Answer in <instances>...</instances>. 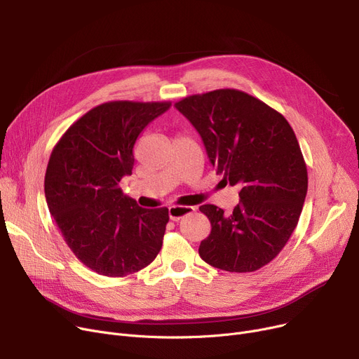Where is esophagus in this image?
<instances>
[{
    "label": "esophagus",
    "instance_id": "obj_1",
    "mask_svg": "<svg viewBox=\"0 0 359 359\" xmlns=\"http://www.w3.org/2000/svg\"><path fill=\"white\" fill-rule=\"evenodd\" d=\"M195 211L194 206H182V205H175L168 208V215L172 221H179L184 215H189Z\"/></svg>",
    "mask_w": 359,
    "mask_h": 359
}]
</instances>
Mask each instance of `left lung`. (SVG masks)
<instances>
[{
	"instance_id": "left-lung-1",
	"label": "left lung",
	"mask_w": 359,
	"mask_h": 359,
	"mask_svg": "<svg viewBox=\"0 0 359 359\" xmlns=\"http://www.w3.org/2000/svg\"><path fill=\"white\" fill-rule=\"evenodd\" d=\"M191 121L225 183L240 187L230 215L206 203L211 234L199 256L227 272H255L273 260L295 230L307 195V165L288 121L250 94L219 88L183 97Z\"/></svg>"
}]
</instances>
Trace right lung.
Instances as JSON below:
<instances>
[{
  "label": "right lung",
  "instance_id": "right-lung-1",
  "mask_svg": "<svg viewBox=\"0 0 359 359\" xmlns=\"http://www.w3.org/2000/svg\"><path fill=\"white\" fill-rule=\"evenodd\" d=\"M172 102L116 100L75 121L46 167L45 196L56 225L83 265L121 278L141 271L163 246L168 210H145L122 194L141 130Z\"/></svg>",
  "mask_w": 359,
  "mask_h": 359
}]
</instances>
